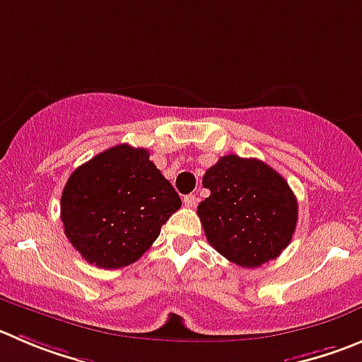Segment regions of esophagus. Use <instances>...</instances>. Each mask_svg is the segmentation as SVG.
Wrapping results in <instances>:
<instances>
[{
  "mask_svg": "<svg viewBox=\"0 0 362 362\" xmlns=\"http://www.w3.org/2000/svg\"><path fill=\"white\" fill-rule=\"evenodd\" d=\"M183 204L187 206V208H194V206L197 204V197H195L194 194H190V195H185V199H183Z\"/></svg>",
  "mask_w": 362,
  "mask_h": 362,
  "instance_id": "esophagus-1",
  "label": "esophagus"
}]
</instances>
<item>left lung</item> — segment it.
I'll use <instances>...</instances> for the list:
<instances>
[{"label": "left lung", "mask_w": 362, "mask_h": 362, "mask_svg": "<svg viewBox=\"0 0 362 362\" xmlns=\"http://www.w3.org/2000/svg\"><path fill=\"white\" fill-rule=\"evenodd\" d=\"M202 185L211 192L197 208L206 238L230 263L257 268L290 245L297 199L267 163L227 154L206 170Z\"/></svg>", "instance_id": "obj_1"}]
</instances>
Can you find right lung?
<instances>
[{
    "mask_svg": "<svg viewBox=\"0 0 362 362\" xmlns=\"http://www.w3.org/2000/svg\"><path fill=\"white\" fill-rule=\"evenodd\" d=\"M179 208L149 151L120 144L69 175L60 216L72 247L90 264L113 270L139 261Z\"/></svg>",
    "mask_w": 362,
    "mask_h": 362,
    "instance_id": "add662e5",
    "label": "right lung"
}]
</instances>
